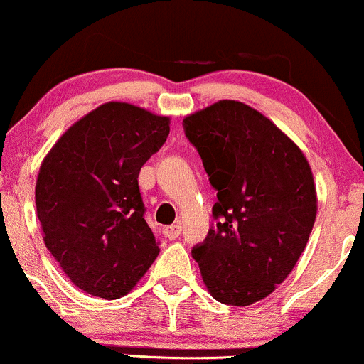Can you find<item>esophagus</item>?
Wrapping results in <instances>:
<instances>
[{"mask_svg": "<svg viewBox=\"0 0 364 364\" xmlns=\"http://www.w3.org/2000/svg\"><path fill=\"white\" fill-rule=\"evenodd\" d=\"M163 233H164V237H166V238L175 240V238L181 237L182 226H181V224H171V226L163 228Z\"/></svg>", "mask_w": 364, "mask_h": 364, "instance_id": "esophagus-1", "label": "esophagus"}]
</instances>
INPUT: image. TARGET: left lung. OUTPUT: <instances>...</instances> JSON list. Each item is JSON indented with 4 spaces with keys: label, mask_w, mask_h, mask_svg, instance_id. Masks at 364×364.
<instances>
[{
    "label": "left lung",
    "mask_w": 364,
    "mask_h": 364,
    "mask_svg": "<svg viewBox=\"0 0 364 364\" xmlns=\"http://www.w3.org/2000/svg\"><path fill=\"white\" fill-rule=\"evenodd\" d=\"M183 131L217 191V224L193 257L217 301L252 305L287 279L312 233L310 164L268 117L235 100L187 115Z\"/></svg>",
    "instance_id": "1"
}]
</instances>
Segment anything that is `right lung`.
Masks as SVG:
<instances>
[{"label": "right lung", "instance_id": "1", "mask_svg": "<svg viewBox=\"0 0 364 364\" xmlns=\"http://www.w3.org/2000/svg\"><path fill=\"white\" fill-rule=\"evenodd\" d=\"M170 134V117L108 101L75 122L40 166L43 242L78 289L117 299L159 254L138 173Z\"/></svg>", "mask_w": 364, "mask_h": 364}]
</instances>
